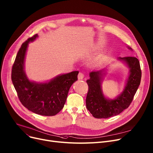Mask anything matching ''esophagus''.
<instances>
[{"instance_id": "obj_1", "label": "esophagus", "mask_w": 153, "mask_h": 153, "mask_svg": "<svg viewBox=\"0 0 153 153\" xmlns=\"http://www.w3.org/2000/svg\"><path fill=\"white\" fill-rule=\"evenodd\" d=\"M84 74L82 73H79L78 74V79L79 80H82L84 79Z\"/></svg>"}]
</instances>
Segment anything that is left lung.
Segmentation results:
<instances>
[{
    "label": "left lung",
    "mask_w": 153,
    "mask_h": 153,
    "mask_svg": "<svg viewBox=\"0 0 153 153\" xmlns=\"http://www.w3.org/2000/svg\"><path fill=\"white\" fill-rule=\"evenodd\" d=\"M128 49L132 50L130 47ZM129 68V76L124 89L118 97L113 100L106 98L101 88L103 70L92 71L87 80L88 91L86 98V106L92 116L98 119L109 118L119 114L127 109L131 103L140 84L141 71L140 62L136 57H119Z\"/></svg>",
    "instance_id": "8db88e82"
}]
</instances>
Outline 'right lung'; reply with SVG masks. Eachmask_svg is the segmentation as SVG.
I'll list each match as a JSON object with an SVG mask.
<instances>
[{
    "instance_id": "1",
    "label": "right lung",
    "mask_w": 153,
    "mask_h": 153,
    "mask_svg": "<svg viewBox=\"0 0 153 153\" xmlns=\"http://www.w3.org/2000/svg\"><path fill=\"white\" fill-rule=\"evenodd\" d=\"M35 34L23 43L16 55L12 70V80L19 101L28 110L42 116H55L65 104L68 91L77 80L79 71L59 75L48 82L30 81L25 71V59L30 42Z\"/></svg>"
}]
</instances>
